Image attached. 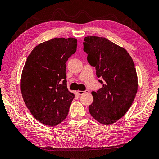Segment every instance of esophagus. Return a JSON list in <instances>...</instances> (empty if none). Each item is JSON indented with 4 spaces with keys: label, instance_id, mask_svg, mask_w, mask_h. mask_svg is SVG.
Returning <instances> with one entry per match:
<instances>
[{
    "label": "esophagus",
    "instance_id": "34e87169",
    "mask_svg": "<svg viewBox=\"0 0 159 159\" xmlns=\"http://www.w3.org/2000/svg\"><path fill=\"white\" fill-rule=\"evenodd\" d=\"M89 91L88 90H85V91H78V93L80 95L81 94H84V93H88Z\"/></svg>",
    "mask_w": 159,
    "mask_h": 159
}]
</instances>
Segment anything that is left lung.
<instances>
[{
  "mask_svg": "<svg viewBox=\"0 0 159 159\" xmlns=\"http://www.w3.org/2000/svg\"><path fill=\"white\" fill-rule=\"evenodd\" d=\"M87 61L96 68L102 87L91 93L89 106L92 117L101 124L111 125L125 115L138 91L134 62L124 48L103 37L86 36L84 42Z\"/></svg>",
  "mask_w": 159,
  "mask_h": 159,
  "instance_id": "left-lung-1",
  "label": "left lung"
}]
</instances>
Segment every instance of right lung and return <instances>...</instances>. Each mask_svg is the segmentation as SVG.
<instances>
[{"instance_id": "1", "label": "right lung", "mask_w": 159, "mask_h": 159, "mask_svg": "<svg viewBox=\"0 0 159 159\" xmlns=\"http://www.w3.org/2000/svg\"><path fill=\"white\" fill-rule=\"evenodd\" d=\"M77 48L75 38H55L36 46L21 78L24 102L41 123L56 126L66 117L75 97L66 85V62Z\"/></svg>"}]
</instances>
